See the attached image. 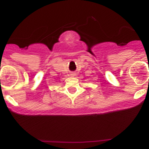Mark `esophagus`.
Returning <instances> with one entry per match:
<instances>
[{"label": "esophagus", "mask_w": 149, "mask_h": 149, "mask_svg": "<svg viewBox=\"0 0 149 149\" xmlns=\"http://www.w3.org/2000/svg\"><path fill=\"white\" fill-rule=\"evenodd\" d=\"M75 76H76V73H70V76H72V77H74Z\"/></svg>", "instance_id": "1"}]
</instances>
